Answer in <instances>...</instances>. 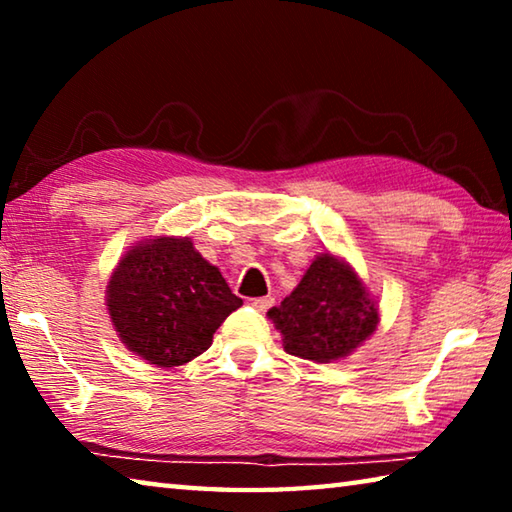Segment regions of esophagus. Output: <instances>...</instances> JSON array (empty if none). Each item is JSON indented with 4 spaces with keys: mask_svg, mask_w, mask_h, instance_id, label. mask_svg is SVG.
Masks as SVG:
<instances>
[{
    "mask_svg": "<svg viewBox=\"0 0 512 512\" xmlns=\"http://www.w3.org/2000/svg\"><path fill=\"white\" fill-rule=\"evenodd\" d=\"M273 302H275L273 296H262V298H255V300H253V307H255L257 311H266V309L273 307Z\"/></svg>",
    "mask_w": 512,
    "mask_h": 512,
    "instance_id": "obj_1",
    "label": "esophagus"
}]
</instances>
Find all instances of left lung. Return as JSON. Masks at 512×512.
I'll return each mask as SVG.
<instances>
[{"mask_svg":"<svg viewBox=\"0 0 512 512\" xmlns=\"http://www.w3.org/2000/svg\"><path fill=\"white\" fill-rule=\"evenodd\" d=\"M268 318L282 332L284 350L320 363L350 354L377 327L375 302L357 273L329 253L311 262L298 287Z\"/></svg>","mask_w":512,"mask_h":512,"instance_id":"obj_1","label":"left lung"}]
</instances>
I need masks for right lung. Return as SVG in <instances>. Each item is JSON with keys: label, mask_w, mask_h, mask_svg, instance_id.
<instances>
[{"label": "right lung", "mask_w": 512, "mask_h": 512, "mask_svg": "<svg viewBox=\"0 0 512 512\" xmlns=\"http://www.w3.org/2000/svg\"><path fill=\"white\" fill-rule=\"evenodd\" d=\"M241 298L192 241L160 237L135 246L108 284L112 325L155 366H183L212 345V336Z\"/></svg>", "instance_id": "obj_1"}]
</instances>
